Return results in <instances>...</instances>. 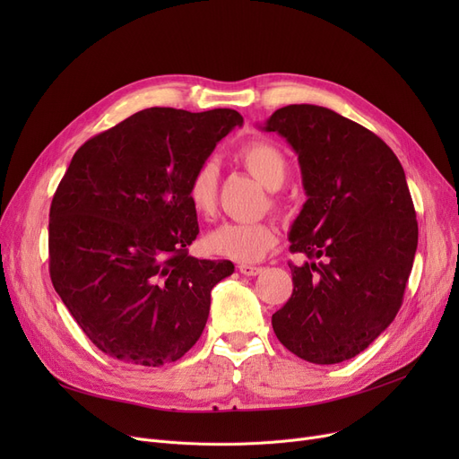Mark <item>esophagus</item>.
<instances>
[{"instance_id": "34e87169", "label": "esophagus", "mask_w": 459, "mask_h": 459, "mask_svg": "<svg viewBox=\"0 0 459 459\" xmlns=\"http://www.w3.org/2000/svg\"><path fill=\"white\" fill-rule=\"evenodd\" d=\"M238 270H239V272H242L244 275H247V277L258 275V273L262 272V268H260V266H251V264H239V266H238Z\"/></svg>"}]
</instances>
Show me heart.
Wrapping results in <instances>:
<instances>
[{"label": "heart", "instance_id": "b5f03b06", "mask_svg": "<svg viewBox=\"0 0 459 459\" xmlns=\"http://www.w3.org/2000/svg\"><path fill=\"white\" fill-rule=\"evenodd\" d=\"M238 160L247 171L268 189H279L288 175V161L277 144L256 139L238 151ZM217 165L203 161L191 173L186 187L187 201L197 215L208 217L217 203ZM279 242L275 225L268 221L258 223H223L204 236V249L234 262H256Z\"/></svg>", "mask_w": 459, "mask_h": 459}]
</instances>
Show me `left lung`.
Here are the masks:
<instances>
[{"instance_id":"8db88e82","label":"left lung","mask_w":459,"mask_h":459,"mask_svg":"<svg viewBox=\"0 0 459 459\" xmlns=\"http://www.w3.org/2000/svg\"><path fill=\"white\" fill-rule=\"evenodd\" d=\"M260 128L294 149L307 195L288 239L310 262L290 264L294 292L273 331L308 363H342L391 325L403 299L419 242L405 173L376 134L322 106L281 108Z\"/></svg>"}]
</instances>
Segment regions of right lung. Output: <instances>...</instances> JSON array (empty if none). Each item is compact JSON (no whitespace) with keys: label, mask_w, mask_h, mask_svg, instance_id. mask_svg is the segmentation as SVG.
Segmentation results:
<instances>
[{"label":"right lung","mask_w":459,"mask_h":459,"mask_svg":"<svg viewBox=\"0 0 459 459\" xmlns=\"http://www.w3.org/2000/svg\"><path fill=\"white\" fill-rule=\"evenodd\" d=\"M244 117L151 108L72 158L50 208V277L89 341L120 363L161 367L199 341L230 260H199L186 187Z\"/></svg>","instance_id":"1"}]
</instances>
